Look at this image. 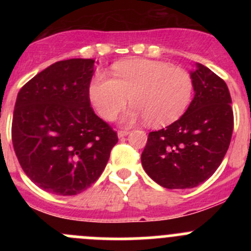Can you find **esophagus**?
Returning <instances> with one entry per match:
<instances>
[{
	"label": "esophagus",
	"instance_id": "34e87169",
	"mask_svg": "<svg viewBox=\"0 0 251 251\" xmlns=\"http://www.w3.org/2000/svg\"><path fill=\"white\" fill-rule=\"evenodd\" d=\"M128 133H130V132H128L127 130H121V131H119V132H118V137L123 138V137H125V136H127Z\"/></svg>",
	"mask_w": 251,
	"mask_h": 251
}]
</instances>
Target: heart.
Listing matches in <instances>:
<instances>
[{
    "label": "heart",
    "instance_id": "b5f03b06",
    "mask_svg": "<svg viewBox=\"0 0 251 251\" xmlns=\"http://www.w3.org/2000/svg\"><path fill=\"white\" fill-rule=\"evenodd\" d=\"M113 78L98 72L88 83L91 104L105 120H113L127 103L133 104L121 118L123 124L146 120L151 126L176 121L193 95V80L182 68L151 59H130L111 68Z\"/></svg>",
    "mask_w": 251,
    "mask_h": 251
}]
</instances>
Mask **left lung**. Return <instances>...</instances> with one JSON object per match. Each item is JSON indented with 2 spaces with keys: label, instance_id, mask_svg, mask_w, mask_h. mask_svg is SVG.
<instances>
[{
  "label": "left lung",
  "instance_id": "left-lung-1",
  "mask_svg": "<svg viewBox=\"0 0 251 251\" xmlns=\"http://www.w3.org/2000/svg\"><path fill=\"white\" fill-rule=\"evenodd\" d=\"M194 98L166 128L149 132L141 161L153 181L169 189L193 188L217 170L233 132L226 82L201 63L191 72Z\"/></svg>",
  "mask_w": 251,
  "mask_h": 251
}]
</instances>
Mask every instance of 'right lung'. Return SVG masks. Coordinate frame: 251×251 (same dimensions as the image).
I'll use <instances>...</instances> for the list:
<instances>
[{
    "label": "right lung",
    "instance_id": "obj_1",
    "mask_svg": "<svg viewBox=\"0 0 251 251\" xmlns=\"http://www.w3.org/2000/svg\"><path fill=\"white\" fill-rule=\"evenodd\" d=\"M95 59L60 60L17 96L12 141L20 166L36 186L58 196L87 189L118 143L115 131L91 108L87 88Z\"/></svg>",
    "mask_w": 251,
    "mask_h": 251
}]
</instances>
